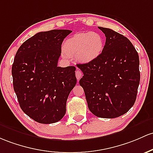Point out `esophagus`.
<instances>
[{
  "label": "esophagus",
  "mask_w": 153,
  "mask_h": 153,
  "mask_svg": "<svg viewBox=\"0 0 153 153\" xmlns=\"http://www.w3.org/2000/svg\"><path fill=\"white\" fill-rule=\"evenodd\" d=\"M81 76H82L81 71H80V70H78V69H77V70H76V78H77V79L80 80V78H81Z\"/></svg>",
  "instance_id": "34e87169"
}]
</instances>
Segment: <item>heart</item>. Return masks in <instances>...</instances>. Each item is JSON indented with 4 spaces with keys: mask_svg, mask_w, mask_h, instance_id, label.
Listing matches in <instances>:
<instances>
[{
    "mask_svg": "<svg viewBox=\"0 0 153 153\" xmlns=\"http://www.w3.org/2000/svg\"><path fill=\"white\" fill-rule=\"evenodd\" d=\"M104 46V39L100 33L83 32L68 38L64 43L63 49L68 56H76L83 63H89L102 54Z\"/></svg>",
    "mask_w": 153,
    "mask_h": 153,
    "instance_id": "b5f03b06",
    "label": "heart"
}]
</instances>
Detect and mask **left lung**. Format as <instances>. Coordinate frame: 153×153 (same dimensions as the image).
I'll use <instances>...</instances> for the list:
<instances>
[{
    "mask_svg": "<svg viewBox=\"0 0 153 153\" xmlns=\"http://www.w3.org/2000/svg\"><path fill=\"white\" fill-rule=\"evenodd\" d=\"M106 37L102 54L94 61L80 64L83 73L79 83L88 109L102 118H115L131 108L140 81L137 51L126 37L99 27Z\"/></svg>",
    "mask_w": 153,
    "mask_h": 153,
    "instance_id": "8db88e82",
    "label": "left lung"
}]
</instances>
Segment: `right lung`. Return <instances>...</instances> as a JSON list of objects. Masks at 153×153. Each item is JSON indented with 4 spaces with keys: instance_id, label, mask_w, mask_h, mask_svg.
I'll list each match as a JSON object with an SVG mask.
<instances>
[{
    "instance_id": "right-lung-1",
    "label": "right lung",
    "mask_w": 153,
    "mask_h": 153,
    "mask_svg": "<svg viewBox=\"0 0 153 153\" xmlns=\"http://www.w3.org/2000/svg\"><path fill=\"white\" fill-rule=\"evenodd\" d=\"M69 30L40 32L24 42L12 65L13 85L22 110L40 123L61 120L77 83L75 67H58L62 43Z\"/></svg>"
}]
</instances>
